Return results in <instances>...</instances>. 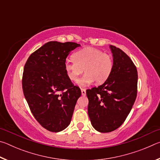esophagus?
<instances>
[{"instance_id": "34e87169", "label": "esophagus", "mask_w": 160, "mask_h": 160, "mask_svg": "<svg viewBox=\"0 0 160 160\" xmlns=\"http://www.w3.org/2000/svg\"><path fill=\"white\" fill-rule=\"evenodd\" d=\"M81 93H82V96H85V94H86V90H85V89H83V88L81 89Z\"/></svg>"}]
</instances>
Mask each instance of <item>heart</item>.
I'll use <instances>...</instances> for the list:
<instances>
[{
  "label": "heart",
  "mask_w": 160,
  "mask_h": 160,
  "mask_svg": "<svg viewBox=\"0 0 160 160\" xmlns=\"http://www.w3.org/2000/svg\"><path fill=\"white\" fill-rule=\"evenodd\" d=\"M73 60H66L64 63L68 77L77 81L83 70L86 73L78 80V85L87 86L95 81L102 84L108 80L113 69V60L109 54L97 48L87 47L72 55Z\"/></svg>",
  "instance_id": "heart-1"
}]
</instances>
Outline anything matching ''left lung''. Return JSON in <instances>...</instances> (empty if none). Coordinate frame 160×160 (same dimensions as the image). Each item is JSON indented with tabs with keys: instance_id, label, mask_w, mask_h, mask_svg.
Wrapping results in <instances>:
<instances>
[{
	"instance_id": "1",
	"label": "left lung",
	"mask_w": 160,
	"mask_h": 160,
	"mask_svg": "<svg viewBox=\"0 0 160 160\" xmlns=\"http://www.w3.org/2000/svg\"><path fill=\"white\" fill-rule=\"evenodd\" d=\"M109 47L113 55L112 73L102 85L86 91L91 123L101 132H112L122 125L137 96L136 67L122 50Z\"/></svg>"
}]
</instances>
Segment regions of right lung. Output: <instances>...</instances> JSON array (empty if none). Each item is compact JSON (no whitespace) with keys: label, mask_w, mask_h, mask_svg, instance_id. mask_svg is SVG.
I'll return each mask as SVG.
<instances>
[{"label":"right lung","mask_w":160,"mask_h":160,"mask_svg":"<svg viewBox=\"0 0 160 160\" xmlns=\"http://www.w3.org/2000/svg\"><path fill=\"white\" fill-rule=\"evenodd\" d=\"M80 46L75 42H47L29 56L24 67V95L34 118L49 131L60 132L68 126L81 95L64 67L70 51Z\"/></svg>","instance_id":"obj_1"}]
</instances>
